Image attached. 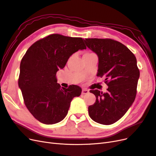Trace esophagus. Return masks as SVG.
Masks as SVG:
<instances>
[{"instance_id":"obj_1","label":"esophagus","mask_w":156,"mask_h":156,"mask_svg":"<svg viewBox=\"0 0 156 156\" xmlns=\"http://www.w3.org/2000/svg\"><path fill=\"white\" fill-rule=\"evenodd\" d=\"M89 93V90H87V89H85V88H83V90H82V94H88Z\"/></svg>"}]
</instances>
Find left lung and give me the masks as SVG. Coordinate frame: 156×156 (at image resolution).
Listing matches in <instances>:
<instances>
[{
	"label": "left lung",
	"mask_w": 156,
	"mask_h": 156,
	"mask_svg": "<svg viewBox=\"0 0 156 156\" xmlns=\"http://www.w3.org/2000/svg\"><path fill=\"white\" fill-rule=\"evenodd\" d=\"M87 48L98 56L97 76L105 78L107 92H90L96 102L88 107L90 117L97 123L110 125L123 116L133 104L140 76L133 53L120 42L111 39L87 38Z\"/></svg>",
	"instance_id": "obj_1"
}]
</instances>
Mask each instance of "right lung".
Returning a JSON list of instances; mask_svg holds the SVG:
<instances>
[{"instance_id": "1", "label": "right lung", "mask_w": 156, "mask_h": 156, "mask_svg": "<svg viewBox=\"0 0 156 156\" xmlns=\"http://www.w3.org/2000/svg\"><path fill=\"white\" fill-rule=\"evenodd\" d=\"M86 49L81 37L55 34L37 41L27 51L21 61L18 84L28 110L41 123L62 121L73 98L81 95L79 86L61 88L56 74L74 53Z\"/></svg>"}]
</instances>
